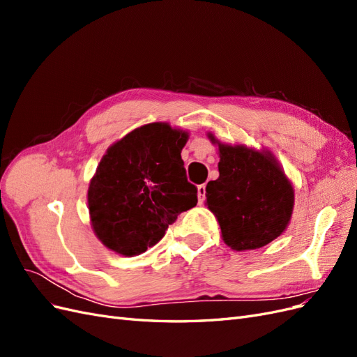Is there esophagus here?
I'll use <instances>...</instances> for the list:
<instances>
[{"instance_id": "obj_1", "label": "esophagus", "mask_w": 357, "mask_h": 357, "mask_svg": "<svg viewBox=\"0 0 357 357\" xmlns=\"http://www.w3.org/2000/svg\"><path fill=\"white\" fill-rule=\"evenodd\" d=\"M197 190H198V204L201 205V204H204V201H205V186H204V185H199Z\"/></svg>"}]
</instances>
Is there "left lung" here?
I'll use <instances>...</instances> for the list:
<instances>
[{"label":"left lung","mask_w":357,"mask_h":357,"mask_svg":"<svg viewBox=\"0 0 357 357\" xmlns=\"http://www.w3.org/2000/svg\"><path fill=\"white\" fill-rule=\"evenodd\" d=\"M219 147V178L205 188V205L215 215L222 238L232 250H255L282 235L290 222L295 190L269 150L244 144Z\"/></svg>","instance_id":"1"}]
</instances>
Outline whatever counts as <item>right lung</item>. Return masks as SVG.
<instances>
[{
    "label": "right lung",
    "mask_w": 357,
    "mask_h": 357,
    "mask_svg": "<svg viewBox=\"0 0 357 357\" xmlns=\"http://www.w3.org/2000/svg\"><path fill=\"white\" fill-rule=\"evenodd\" d=\"M189 132L167 122L147 123L107 149L91 178L92 229L107 248L137 256L153 247L177 215L195 207L181 150Z\"/></svg>",
    "instance_id": "1"
}]
</instances>
